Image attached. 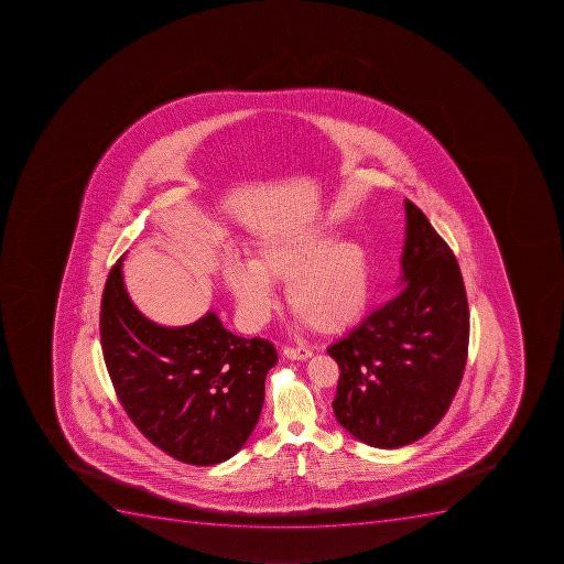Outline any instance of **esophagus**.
I'll use <instances>...</instances> for the list:
<instances>
[{
	"label": "esophagus",
	"mask_w": 564,
	"mask_h": 564,
	"mask_svg": "<svg viewBox=\"0 0 564 564\" xmlns=\"http://www.w3.org/2000/svg\"><path fill=\"white\" fill-rule=\"evenodd\" d=\"M284 356L289 360H307L313 357V351L305 348V346H285Z\"/></svg>",
	"instance_id": "obj_1"
}]
</instances>
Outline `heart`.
<instances>
[{
  "instance_id": "heart-1",
  "label": "heart",
  "mask_w": 564,
  "mask_h": 564,
  "mask_svg": "<svg viewBox=\"0 0 564 564\" xmlns=\"http://www.w3.org/2000/svg\"><path fill=\"white\" fill-rule=\"evenodd\" d=\"M327 225L264 237L250 264L230 261L225 282L250 327L270 317L271 284H288L289 307L323 334L345 330L365 314L371 296L368 256L359 242L337 241Z\"/></svg>"
}]
</instances>
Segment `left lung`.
Here are the masks:
<instances>
[{
  "label": "left lung",
  "mask_w": 564,
  "mask_h": 564,
  "mask_svg": "<svg viewBox=\"0 0 564 564\" xmlns=\"http://www.w3.org/2000/svg\"><path fill=\"white\" fill-rule=\"evenodd\" d=\"M400 291L328 346L339 365L337 422L375 448L425 436L454 400L468 357L469 313L454 253L405 199Z\"/></svg>",
  "instance_id": "8db88e82"
}]
</instances>
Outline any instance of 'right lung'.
<instances>
[{
	"label": "right lung",
	"mask_w": 564,
	"mask_h": 564,
	"mask_svg": "<svg viewBox=\"0 0 564 564\" xmlns=\"http://www.w3.org/2000/svg\"><path fill=\"white\" fill-rule=\"evenodd\" d=\"M121 265L123 257L110 270L100 313L119 402L142 436L173 459L195 466L230 459L261 416L275 346L234 336L216 313L185 327L150 322L128 296Z\"/></svg>",
	"instance_id": "right-lung-1"
}]
</instances>
